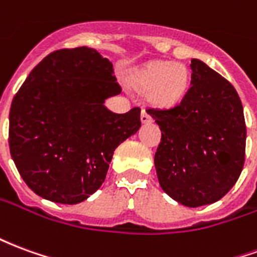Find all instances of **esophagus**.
<instances>
[{
  "mask_svg": "<svg viewBox=\"0 0 257 257\" xmlns=\"http://www.w3.org/2000/svg\"><path fill=\"white\" fill-rule=\"evenodd\" d=\"M140 119H142V122H145V123L151 122V121H153V118H151V115H150V114H149V112L146 111V110H143V111H142Z\"/></svg>",
  "mask_w": 257,
  "mask_h": 257,
  "instance_id": "1",
  "label": "esophagus"
}]
</instances>
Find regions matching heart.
I'll use <instances>...</instances> for the list:
<instances>
[{"instance_id": "obj_1", "label": "heart", "mask_w": 257, "mask_h": 257, "mask_svg": "<svg viewBox=\"0 0 257 257\" xmlns=\"http://www.w3.org/2000/svg\"><path fill=\"white\" fill-rule=\"evenodd\" d=\"M140 89L149 90V99L158 106L178 103L189 86V71L183 64L158 62L150 64L138 78Z\"/></svg>"}]
</instances>
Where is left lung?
I'll list each match as a JSON object with an SVG mask.
<instances>
[{
    "label": "left lung",
    "instance_id": "1",
    "mask_svg": "<svg viewBox=\"0 0 257 257\" xmlns=\"http://www.w3.org/2000/svg\"><path fill=\"white\" fill-rule=\"evenodd\" d=\"M191 85L178 104L149 107L161 129L154 164L162 190L197 208L226 195L242 172L246 125L237 90L191 59Z\"/></svg>",
    "mask_w": 257,
    "mask_h": 257
}]
</instances>
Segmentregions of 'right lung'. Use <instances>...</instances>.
<instances>
[{
	"instance_id": "right-lung-1",
	"label": "right lung",
	"mask_w": 257,
	"mask_h": 257,
	"mask_svg": "<svg viewBox=\"0 0 257 257\" xmlns=\"http://www.w3.org/2000/svg\"><path fill=\"white\" fill-rule=\"evenodd\" d=\"M112 64L86 47L59 49L33 68L9 111V149L40 197L78 204L106 179L114 150L140 128V108L115 114Z\"/></svg>"
}]
</instances>
